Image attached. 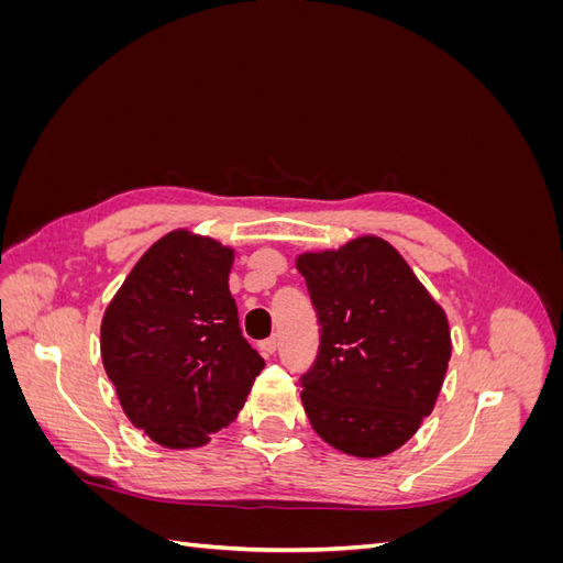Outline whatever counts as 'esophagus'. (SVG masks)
<instances>
[{"label": "esophagus", "mask_w": 563, "mask_h": 563, "mask_svg": "<svg viewBox=\"0 0 563 563\" xmlns=\"http://www.w3.org/2000/svg\"><path fill=\"white\" fill-rule=\"evenodd\" d=\"M277 338L275 335H272V338H267V340H263V343H261V350H263V354H275L277 352Z\"/></svg>", "instance_id": "esophagus-1"}]
</instances>
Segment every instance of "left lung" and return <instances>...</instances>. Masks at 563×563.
I'll list each match as a JSON object with an SVG mask.
<instances>
[{"instance_id": "left-lung-1", "label": "left lung", "mask_w": 563, "mask_h": 563, "mask_svg": "<svg viewBox=\"0 0 563 563\" xmlns=\"http://www.w3.org/2000/svg\"><path fill=\"white\" fill-rule=\"evenodd\" d=\"M298 269L319 323L300 376L314 432L356 457L397 451L432 413L451 360L444 310L378 236L305 253Z\"/></svg>"}]
</instances>
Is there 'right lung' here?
<instances>
[{
    "label": "right lung",
    "instance_id": "obj_1",
    "mask_svg": "<svg viewBox=\"0 0 563 563\" xmlns=\"http://www.w3.org/2000/svg\"><path fill=\"white\" fill-rule=\"evenodd\" d=\"M232 249L176 230L135 263L100 327L119 404L166 449L203 446L242 411L263 356L228 288Z\"/></svg>",
    "mask_w": 563,
    "mask_h": 563
}]
</instances>
